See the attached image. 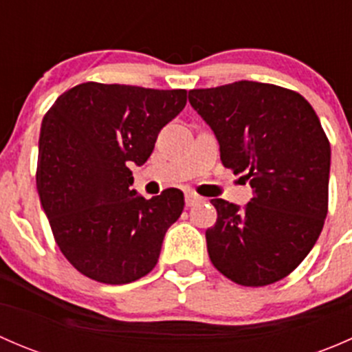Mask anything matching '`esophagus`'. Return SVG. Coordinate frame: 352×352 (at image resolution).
Returning <instances> with one entry per match:
<instances>
[{"label": "esophagus", "instance_id": "34e87169", "mask_svg": "<svg viewBox=\"0 0 352 352\" xmlns=\"http://www.w3.org/2000/svg\"><path fill=\"white\" fill-rule=\"evenodd\" d=\"M201 201H202V199L196 196V194H190V192L186 194V206H187V208H192V206L199 204Z\"/></svg>", "mask_w": 352, "mask_h": 352}]
</instances>
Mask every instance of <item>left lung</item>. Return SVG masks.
Segmentation results:
<instances>
[{
    "instance_id": "obj_1",
    "label": "left lung",
    "mask_w": 352,
    "mask_h": 352,
    "mask_svg": "<svg viewBox=\"0 0 352 352\" xmlns=\"http://www.w3.org/2000/svg\"><path fill=\"white\" fill-rule=\"evenodd\" d=\"M189 102L214 133L223 165L245 173L254 192L243 208L211 199L212 265L242 286L286 278L327 216L330 144L317 113L296 91L247 80L190 90Z\"/></svg>"
}]
</instances>
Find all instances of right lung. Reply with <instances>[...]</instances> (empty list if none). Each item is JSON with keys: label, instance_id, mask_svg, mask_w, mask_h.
Returning <instances> with one entry per match:
<instances>
[{"label": "right lung", "instance_id": "add662e5", "mask_svg": "<svg viewBox=\"0 0 352 352\" xmlns=\"http://www.w3.org/2000/svg\"><path fill=\"white\" fill-rule=\"evenodd\" d=\"M187 104L186 90L88 83L65 91L44 116L37 190L65 257L81 274L127 285L158 262L184 194L144 199L131 189L158 133Z\"/></svg>", "mask_w": 352, "mask_h": 352}]
</instances>
